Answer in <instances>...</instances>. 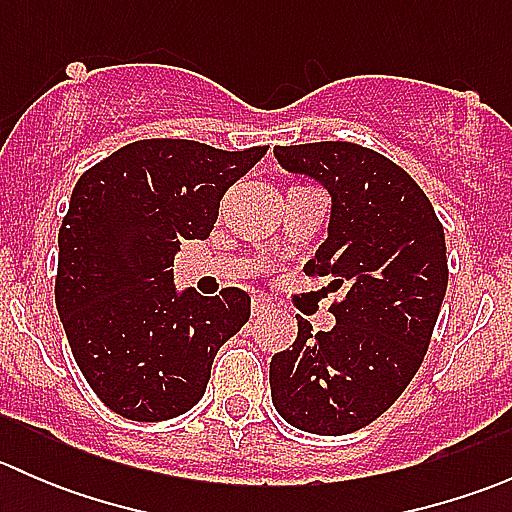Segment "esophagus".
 Instances as JSON below:
<instances>
[{
  "label": "esophagus",
  "mask_w": 512,
  "mask_h": 512,
  "mask_svg": "<svg viewBox=\"0 0 512 512\" xmlns=\"http://www.w3.org/2000/svg\"><path fill=\"white\" fill-rule=\"evenodd\" d=\"M270 312H272V304L267 302L265 297H255V299H252V317H255V319H265Z\"/></svg>",
  "instance_id": "34e87169"
}]
</instances>
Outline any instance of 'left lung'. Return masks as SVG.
<instances>
[{
    "instance_id": "8db88e82",
    "label": "left lung",
    "mask_w": 512,
    "mask_h": 512,
    "mask_svg": "<svg viewBox=\"0 0 512 512\" xmlns=\"http://www.w3.org/2000/svg\"><path fill=\"white\" fill-rule=\"evenodd\" d=\"M275 158L332 195L329 237L304 275L344 297L329 307L332 332L297 317L292 349L270 361L272 404L294 428L344 436L384 414L421 366L446 297V237L416 180L371 148L302 143Z\"/></svg>"
}]
</instances>
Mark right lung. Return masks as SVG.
<instances>
[{
	"instance_id": "1",
	"label": "right lung",
	"mask_w": 512,
	"mask_h": 512,
	"mask_svg": "<svg viewBox=\"0 0 512 512\" xmlns=\"http://www.w3.org/2000/svg\"><path fill=\"white\" fill-rule=\"evenodd\" d=\"M267 146L220 151L146 138L86 170L59 227L56 309L94 394L131 421H165L205 394L215 354L250 319V294L175 292L173 257L205 240L220 200Z\"/></svg>"
}]
</instances>
